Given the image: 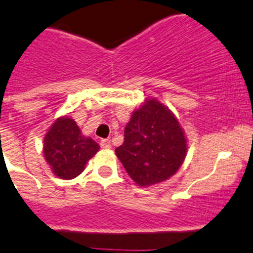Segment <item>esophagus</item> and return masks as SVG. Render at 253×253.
<instances>
[{"label": "esophagus", "mask_w": 253, "mask_h": 253, "mask_svg": "<svg viewBox=\"0 0 253 253\" xmlns=\"http://www.w3.org/2000/svg\"><path fill=\"white\" fill-rule=\"evenodd\" d=\"M101 147L106 148V150H110V148L112 147L111 140H102V141H101Z\"/></svg>", "instance_id": "obj_1"}]
</instances>
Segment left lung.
Returning <instances> with one entry per match:
<instances>
[{"mask_svg":"<svg viewBox=\"0 0 253 253\" xmlns=\"http://www.w3.org/2000/svg\"><path fill=\"white\" fill-rule=\"evenodd\" d=\"M115 152L136 185L148 187L167 181L182 166L187 138L173 112L147 98L132 112L124 143Z\"/></svg>","mask_w":253,"mask_h":253,"instance_id":"left-lung-1","label":"left lung"}]
</instances>
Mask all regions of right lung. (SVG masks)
<instances>
[{
	"instance_id": "obj_1",
	"label": "right lung",
	"mask_w": 253,
	"mask_h": 253,
	"mask_svg": "<svg viewBox=\"0 0 253 253\" xmlns=\"http://www.w3.org/2000/svg\"><path fill=\"white\" fill-rule=\"evenodd\" d=\"M98 150V143L84 136L72 117L61 116L44 134L42 151L52 173L62 180H72L84 172Z\"/></svg>"
}]
</instances>
